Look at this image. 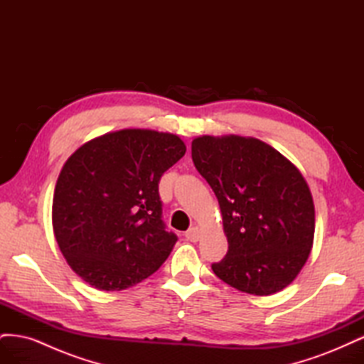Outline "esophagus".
Here are the masks:
<instances>
[{
  "label": "esophagus",
  "mask_w": 364,
  "mask_h": 364,
  "mask_svg": "<svg viewBox=\"0 0 364 364\" xmlns=\"http://www.w3.org/2000/svg\"><path fill=\"white\" fill-rule=\"evenodd\" d=\"M200 229L197 228V226H193V228H190L188 230H186L185 232V238L188 240V241H193V243H197V241L200 240Z\"/></svg>",
  "instance_id": "1"
}]
</instances>
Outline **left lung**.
<instances>
[{"label":"left lung","instance_id":"obj_1","mask_svg":"<svg viewBox=\"0 0 364 364\" xmlns=\"http://www.w3.org/2000/svg\"><path fill=\"white\" fill-rule=\"evenodd\" d=\"M191 156L217 197L228 238L213 272L255 296L287 287L314 238V203L301 171L266 142L238 135L196 138Z\"/></svg>","mask_w":364,"mask_h":364}]
</instances>
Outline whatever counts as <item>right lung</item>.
Returning a JSON list of instances; mask_svg holds the SVG:
<instances>
[{"mask_svg": "<svg viewBox=\"0 0 364 364\" xmlns=\"http://www.w3.org/2000/svg\"><path fill=\"white\" fill-rule=\"evenodd\" d=\"M185 151L178 135L124 129L85 142L65 162L54 188L53 230L85 282L124 290L168 258L178 237L165 230L158 185Z\"/></svg>", "mask_w": 364, "mask_h": 364, "instance_id": "1", "label": "right lung"}]
</instances>
